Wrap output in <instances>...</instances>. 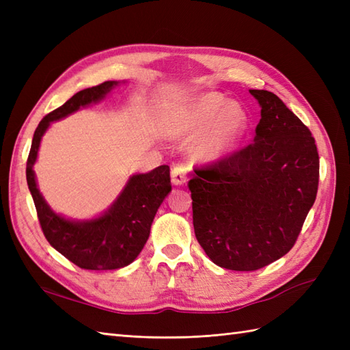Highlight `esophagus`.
Wrapping results in <instances>:
<instances>
[{
    "mask_svg": "<svg viewBox=\"0 0 350 350\" xmlns=\"http://www.w3.org/2000/svg\"><path fill=\"white\" fill-rule=\"evenodd\" d=\"M188 177V170L183 163H176V165L171 168V182L174 185H183L187 182Z\"/></svg>",
    "mask_w": 350,
    "mask_h": 350,
    "instance_id": "esophagus-1",
    "label": "esophagus"
}]
</instances>
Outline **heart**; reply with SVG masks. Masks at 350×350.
<instances>
[{
  "label": "heart",
  "mask_w": 350,
  "mask_h": 350,
  "mask_svg": "<svg viewBox=\"0 0 350 350\" xmlns=\"http://www.w3.org/2000/svg\"><path fill=\"white\" fill-rule=\"evenodd\" d=\"M176 126L189 133L200 135V154L204 158H221L230 153L243 139L250 128V116L237 102H227L219 93L198 96L176 111Z\"/></svg>",
  "instance_id": "b5f03b06"
}]
</instances>
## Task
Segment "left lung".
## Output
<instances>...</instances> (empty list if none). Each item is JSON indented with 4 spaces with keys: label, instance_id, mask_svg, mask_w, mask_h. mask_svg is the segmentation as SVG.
I'll use <instances>...</instances> for the list:
<instances>
[{
    "label": "left lung",
    "instance_id": "8db88e82",
    "mask_svg": "<svg viewBox=\"0 0 350 350\" xmlns=\"http://www.w3.org/2000/svg\"><path fill=\"white\" fill-rule=\"evenodd\" d=\"M262 107L251 144L196 168L188 182L198 243L215 265L257 271L293 248L319 187L316 141L277 94Z\"/></svg>",
    "mask_w": 350,
    "mask_h": 350
}]
</instances>
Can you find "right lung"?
<instances>
[{"instance_id":"obj_1","label":"right lung","mask_w":350,"mask_h":350,"mask_svg":"<svg viewBox=\"0 0 350 350\" xmlns=\"http://www.w3.org/2000/svg\"><path fill=\"white\" fill-rule=\"evenodd\" d=\"M114 85L117 81H105L81 90L60 108L44 116L34 132L27 159V183L44 237L60 254L88 271H113L132 263L148 239L158 207L171 191L170 167L161 165L150 173L132 176L105 215L92 221L73 222L52 212L37 189L33 165L49 123L100 100Z\"/></svg>"}]
</instances>
